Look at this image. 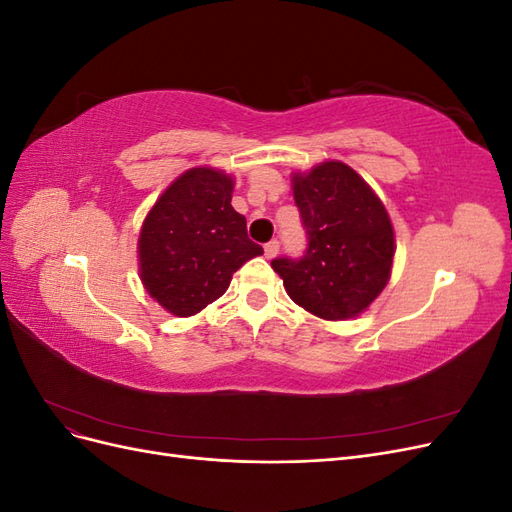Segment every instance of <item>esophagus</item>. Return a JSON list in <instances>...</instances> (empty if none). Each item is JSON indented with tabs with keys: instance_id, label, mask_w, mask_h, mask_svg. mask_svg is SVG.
Returning <instances> with one entry per match:
<instances>
[{
	"instance_id": "esophagus-1",
	"label": "esophagus",
	"mask_w": 512,
	"mask_h": 512,
	"mask_svg": "<svg viewBox=\"0 0 512 512\" xmlns=\"http://www.w3.org/2000/svg\"><path fill=\"white\" fill-rule=\"evenodd\" d=\"M277 252H280V243H277V241H269V243L265 245V256H267L269 260L275 258Z\"/></svg>"
}]
</instances>
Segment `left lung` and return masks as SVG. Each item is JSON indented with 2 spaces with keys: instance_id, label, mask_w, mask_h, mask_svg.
Returning <instances> with one entry per match:
<instances>
[{
  "instance_id": "8db88e82",
  "label": "left lung",
  "mask_w": 512,
  "mask_h": 512,
  "mask_svg": "<svg viewBox=\"0 0 512 512\" xmlns=\"http://www.w3.org/2000/svg\"><path fill=\"white\" fill-rule=\"evenodd\" d=\"M307 232L305 254L271 260L288 297L324 320L359 316L384 290L395 232L382 200L344 162H322L292 177Z\"/></svg>"
}]
</instances>
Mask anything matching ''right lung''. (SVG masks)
<instances>
[{
    "mask_svg": "<svg viewBox=\"0 0 512 512\" xmlns=\"http://www.w3.org/2000/svg\"><path fill=\"white\" fill-rule=\"evenodd\" d=\"M232 177L185 170L151 207L138 237V269L147 292L179 318L198 314L230 286L232 273L260 256L245 218L232 209Z\"/></svg>",
    "mask_w": 512,
    "mask_h": 512,
    "instance_id": "right-lung-1",
    "label": "right lung"
}]
</instances>
